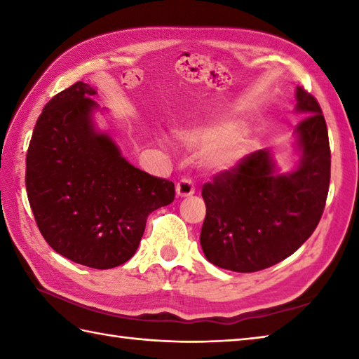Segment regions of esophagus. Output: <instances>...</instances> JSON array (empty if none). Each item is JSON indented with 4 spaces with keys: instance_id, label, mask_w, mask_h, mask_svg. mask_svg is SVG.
Listing matches in <instances>:
<instances>
[{
    "instance_id": "1",
    "label": "esophagus",
    "mask_w": 359,
    "mask_h": 359,
    "mask_svg": "<svg viewBox=\"0 0 359 359\" xmlns=\"http://www.w3.org/2000/svg\"><path fill=\"white\" fill-rule=\"evenodd\" d=\"M196 191V188L193 185V182L189 179H182L177 182V185H175V194L179 197H189L193 196Z\"/></svg>"
}]
</instances>
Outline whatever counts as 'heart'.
<instances>
[{"mask_svg": "<svg viewBox=\"0 0 359 359\" xmlns=\"http://www.w3.org/2000/svg\"><path fill=\"white\" fill-rule=\"evenodd\" d=\"M177 137L185 147L196 151H208V168L215 171H228L238 165L248 149V134L233 121L212 123L180 129Z\"/></svg>", "mask_w": 359, "mask_h": 359, "instance_id": "obj_1", "label": "heart"}]
</instances>
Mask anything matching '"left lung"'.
<instances>
[{
    "label": "left lung",
    "mask_w": 359,
    "mask_h": 359,
    "mask_svg": "<svg viewBox=\"0 0 359 359\" xmlns=\"http://www.w3.org/2000/svg\"><path fill=\"white\" fill-rule=\"evenodd\" d=\"M294 111L306 116L294 129V170L279 172L271 152L261 149L202 188L201 245L220 269H269L292 256L319 224L330 185L329 134L321 106L302 88H296Z\"/></svg>",
    "instance_id": "8db88e82"
}]
</instances>
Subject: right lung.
<instances>
[{"instance_id": "add662e5", "label": "right lung", "mask_w": 359, "mask_h": 359, "mask_svg": "<svg viewBox=\"0 0 359 359\" xmlns=\"http://www.w3.org/2000/svg\"><path fill=\"white\" fill-rule=\"evenodd\" d=\"M97 90L77 81L38 117L26 157V189L46 242L72 262L108 270L135 253L152 211L174 201V184L121 156L97 129Z\"/></svg>"}]
</instances>
